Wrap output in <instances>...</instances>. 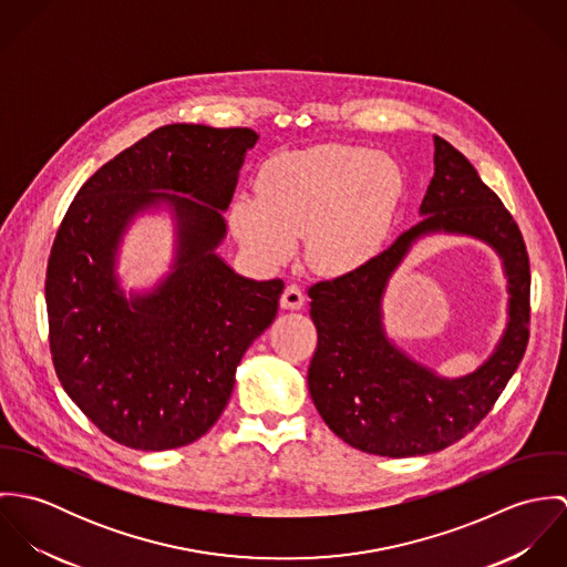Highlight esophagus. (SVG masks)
<instances>
[{"instance_id":"34e87169","label":"esophagus","mask_w":567,"mask_h":567,"mask_svg":"<svg viewBox=\"0 0 567 567\" xmlns=\"http://www.w3.org/2000/svg\"><path fill=\"white\" fill-rule=\"evenodd\" d=\"M303 303H306L303 288L299 284H288L284 295H281V308H286V310H301Z\"/></svg>"}]
</instances>
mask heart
Wrapping results in <instances>:
<instances>
[{"mask_svg": "<svg viewBox=\"0 0 567 567\" xmlns=\"http://www.w3.org/2000/svg\"><path fill=\"white\" fill-rule=\"evenodd\" d=\"M257 185L259 194H238L229 212L246 252L277 266L306 236L308 261L327 275L351 272L382 250L404 196L402 167L367 146L275 155Z\"/></svg>", "mask_w": 567, "mask_h": 567, "instance_id": "1", "label": "heart"}]
</instances>
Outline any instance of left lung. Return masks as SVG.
Wrapping results in <instances>:
<instances>
[{"instance_id": "obj_1", "label": "left lung", "mask_w": 567, "mask_h": 567, "mask_svg": "<svg viewBox=\"0 0 567 567\" xmlns=\"http://www.w3.org/2000/svg\"><path fill=\"white\" fill-rule=\"evenodd\" d=\"M421 223L364 266L315 284L308 295L319 344L308 369L312 402L329 430L355 450L405 458L445 450L491 412L530 336V261L517 223L476 167L434 137V176ZM432 230L491 243L509 277V324L486 364L458 381L436 379L394 349L381 329V295L409 244Z\"/></svg>"}]
</instances>
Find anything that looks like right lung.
<instances>
[{"label": "right lung", "mask_w": 567, "mask_h": 567, "mask_svg": "<svg viewBox=\"0 0 567 567\" xmlns=\"http://www.w3.org/2000/svg\"><path fill=\"white\" fill-rule=\"evenodd\" d=\"M257 140L250 128L162 126L104 163L56 231L45 272L52 362L72 402L120 445L162 452L200 439L231 398L244 351L277 317L284 281L244 279L214 252ZM159 199L177 216L175 272L126 302L112 275L116 243Z\"/></svg>", "instance_id": "right-lung-1"}]
</instances>
